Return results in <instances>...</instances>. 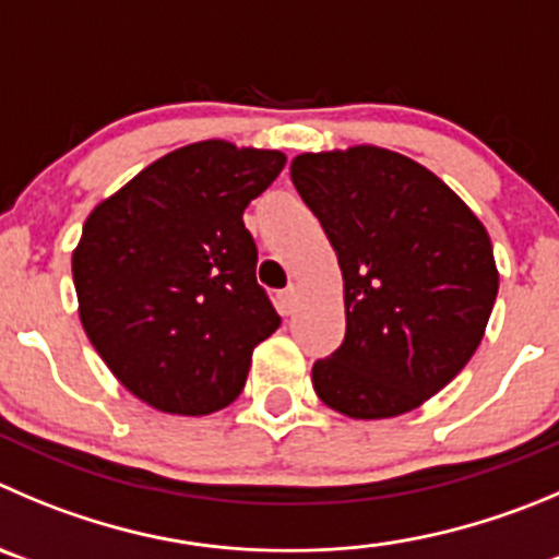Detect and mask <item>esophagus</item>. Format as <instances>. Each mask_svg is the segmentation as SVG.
Instances as JSON below:
<instances>
[{"instance_id": "esophagus-1", "label": "esophagus", "mask_w": 559, "mask_h": 559, "mask_svg": "<svg viewBox=\"0 0 559 559\" xmlns=\"http://www.w3.org/2000/svg\"><path fill=\"white\" fill-rule=\"evenodd\" d=\"M295 306H297V286H289V289H284L278 295V309H281V314L284 317H289L292 311H295Z\"/></svg>"}]
</instances>
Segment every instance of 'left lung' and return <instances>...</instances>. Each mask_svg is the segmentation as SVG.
I'll use <instances>...</instances> for the list:
<instances>
[{
    "label": "left lung",
    "mask_w": 559,
    "mask_h": 559,
    "mask_svg": "<svg viewBox=\"0 0 559 559\" xmlns=\"http://www.w3.org/2000/svg\"><path fill=\"white\" fill-rule=\"evenodd\" d=\"M289 176L344 286V342L311 369L317 397L350 419L419 408L485 336L499 270L483 221L432 170L380 145L297 154Z\"/></svg>",
    "instance_id": "1"
}]
</instances>
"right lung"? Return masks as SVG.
I'll list each match as a JSON object with an SVG mask.
<instances>
[{"instance_id":"1","label":"right lung","mask_w":559,"mask_h":559,"mask_svg":"<svg viewBox=\"0 0 559 559\" xmlns=\"http://www.w3.org/2000/svg\"><path fill=\"white\" fill-rule=\"evenodd\" d=\"M286 154L181 145L93 206L71 255L80 322L127 391L174 416L231 405L255 344L281 325L255 284L242 212Z\"/></svg>"}]
</instances>
